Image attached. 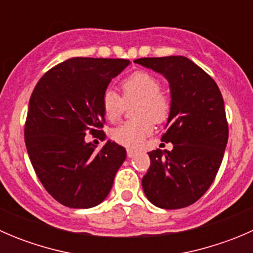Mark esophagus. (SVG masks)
<instances>
[{"label":"esophagus","mask_w":253,"mask_h":253,"mask_svg":"<svg viewBox=\"0 0 253 253\" xmlns=\"http://www.w3.org/2000/svg\"><path fill=\"white\" fill-rule=\"evenodd\" d=\"M134 155H137V152L133 149H127V157L128 158H133Z\"/></svg>","instance_id":"34e87169"}]
</instances>
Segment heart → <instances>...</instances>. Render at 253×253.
Here are the masks:
<instances>
[{
    "instance_id": "b5f03b06",
    "label": "heart",
    "mask_w": 253,
    "mask_h": 253,
    "mask_svg": "<svg viewBox=\"0 0 253 253\" xmlns=\"http://www.w3.org/2000/svg\"><path fill=\"white\" fill-rule=\"evenodd\" d=\"M122 99L111 89H106L101 96L104 116L109 121L119 119L125 104L136 101L132 116L137 119L127 121L111 131L115 142L127 148H139L153 132L155 124L164 122L170 112V101L160 91V82L152 73L138 71L126 77L120 84Z\"/></svg>"
}]
</instances>
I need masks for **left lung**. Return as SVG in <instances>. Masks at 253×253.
I'll return each instance as SVG.
<instances>
[{"label": "left lung", "instance_id": "8db88e82", "mask_svg": "<svg viewBox=\"0 0 253 253\" xmlns=\"http://www.w3.org/2000/svg\"><path fill=\"white\" fill-rule=\"evenodd\" d=\"M134 62L164 76L171 98L162 141L174 148L148 153L150 167L142 178L143 191L159 208L191 206L211 187L223 160L229 137L223 96L213 78L187 57Z\"/></svg>", "mask_w": 253, "mask_h": 253}]
</instances>
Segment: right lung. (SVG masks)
I'll return each mask as SVG.
<instances>
[{
    "label": "right lung",
    "instance_id": "obj_1",
    "mask_svg": "<svg viewBox=\"0 0 253 253\" xmlns=\"http://www.w3.org/2000/svg\"><path fill=\"white\" fill-rule=\"evenodd\" d=\"M124 58L73 57L47 71L29 100L24 138L45 190L61 205L91 208L110 192L126 149L108 141L101 149L85 134L105 133L101 96L127 66Z\"/></svg>",
    "mask_w": 253,
    "mask_h": 253
}]
</instances>
